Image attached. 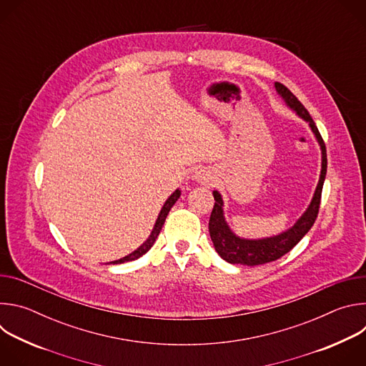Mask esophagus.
Masks as SVG:
<instances>
[{
	"instance_id": "1",
	"label": "esophagus",
	"mask_w": 366,
	"mask_h": 366,
	"mask_svg": "<svg viewBox=\"0 0 366 366\" xmlns=\"http://www.w3.org/2000/svg\"><path fill=\"white\" fill-rule=\"evenodd\" d=\"M202 178H204V177H201V179H202Z\"/></svg>"
}]
</instances>
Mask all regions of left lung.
I'll return each instance as SVG.
<instances>
[{
    "label": "left lung",
    "mask_w": 366,
    "mask_h": 366,
    "mask_svg": "<svg viewBox=\"0 0 366 366\" xmlns=\"http://www.w3.org/2000/svg\"><path fill=\"white\" fill-rule=\"evenodd\" d=\"M275 88L280 92V95L285 99L288 106L305 122H308L312 133L316 134L320 147H322V174L320 179L315 192V197L311 199V204L308 205L307 212L301 216V219L287 232L274 236V237H267V239H260V240H247V239H240L233 232L229 229L227 223L224 222L223 217V199L222 195L214 191V207L210 216V222H208V232H210L212 240L214 243V247L217 253L227 260L229 264H239V265H247V267H254V265H262L272 262V260L280 259L285 253H288L305 234L315 224L317 214H319V208H320V201H322V191H323V184L327 172V153H326V144L325 140L316 126V123L312 122L310 113L307 109L302 106V104L298 101V98L282 84L275 82Z\"/></svg>",
    "instance_id": "8db88e82"
}]
</instances>
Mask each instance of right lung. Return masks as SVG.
Here are the masks:
<instances>
[{
  "instance_id": "1",
  "label": "right lung",
  "mask_w": 366,
  "mask_h": 366,
  "mask_svg": "<svg viewBox=\"0 0 366 366\" xmlns=\"http://www.w3.org/2000/svg\"><path fill=\"white\" fill-rule=\"evenodd\" d=\"M179 195H181V191L179 189H177L168 199H167V202L164 204V207H162V210H161V213H159V216H158V220H156V223H154V227H153V230H152V233H150V236H149V239L137 249V250H134L133 253H130V254H127V256H124L123 259H119V260H114V262H110V264H124V262H129V260H134V259H137V257H140L142 254H144L152 246H153V243H154V240H156V237L159 236V233H161V230H162V226H164V223H165V219H167V216H168V213H169V210L172 208V205L177 202V199L179 198Z\"/></svg>"
}]
</instances>
